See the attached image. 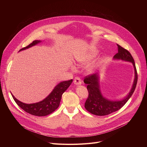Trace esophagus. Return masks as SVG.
I'll return each instance as SVG.
<instances>
[{
  "instance_id": "obj_1",
  "label": "esophagus",
  "mask_w": 147,
  "mask_h": 147,
  "mask_svg": "<svg viewBox=\"0 0 147 147\" xmlns=\"http://www.w3.org/2000/svg\"><path fill=\"white\" fill-rule=\"evenodd\" d=\"M74 83L76 85H80V84H82V80L79 77H77L74 79Z\"/></svg>"
}]
</instances>
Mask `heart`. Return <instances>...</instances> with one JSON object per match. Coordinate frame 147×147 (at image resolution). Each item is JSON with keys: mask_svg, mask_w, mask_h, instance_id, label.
Listing matches in <instances>:
<instances>
[{"mask_svg": "<svg viewBox=\"0 0 147 147\" xmlns=\"http://www.w3.org/2000/svg\"><path fill=\"white\" fill-rule=\"evenodd\" d=\"M97 53V52L96 51H92L88 53L84 54V55H82L80 57H79L77 59V61H78V63L80 65H85L89 63L94 58V57L96 56ZM74 69V67L72 68ZM94 69V66L91 65L89 66L88 68V71L92 72Z\"/></svg>", "mask_w": 147, "mask_h": 147, "instance_id": "heart-1", "label": "heart"}]
</instances>
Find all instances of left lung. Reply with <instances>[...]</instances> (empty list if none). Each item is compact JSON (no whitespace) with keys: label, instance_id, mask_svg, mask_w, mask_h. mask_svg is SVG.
Segmentation results:
<instances>
[{"label":"left lung","instance_id":"1","mask_svg":"<svg viewBox=\"0 0 147 147\" xmlns=\"http://www.w3.org/2000/svg\"><path fill=\"white\" fill-rule=\"evenodd\" d=\"M117 46L118 53L114 56V59H121L130 62L134 65L135 79L132 89H130L127 96L123 99L118 101L110 100L103 96L100 90L99 74L95 73L86 76L84 79V83L87 84L89 95L84 104V107L88 111L92 114L103 116L117 111L127 102L136 88L138 81V74L134 59L127 50L122 48L119 45H117Z\"/></svg>","mask_w":147,"mask_h":147}]
</instances>
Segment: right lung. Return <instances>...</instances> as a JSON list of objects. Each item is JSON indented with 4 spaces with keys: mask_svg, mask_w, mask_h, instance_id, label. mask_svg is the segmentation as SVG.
I'll return each instance as SVG.
<instances>
[{
    "mask_svg": "<svg viewBox=\"0 0 147 147\" xmlns=\"http://www.w3.org/2000/svg\"><path fill=\"white\" fill-rule=\"evenodd\" d=\"M40 40H34L26 47L22 48L20 51L27 49L32 47L38 43H40ZM19 51V52H20ZM73 82V79L67 81L61 82L54 88L51 94L45 98L42 101L33 104H25L18 100L12 94V96L14 101L17 105L24 110L26 112L36 116H45L53 113L58 109L61 99L62 95L70 86Z\"/></svg>",
    "mask_w": 147,
    "mask_h": 147,
    "instance_id": "right-lung-1",
    "label": "right lung"
}]
</instances>
